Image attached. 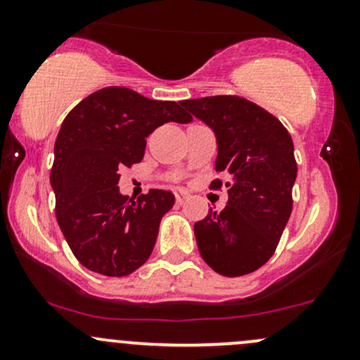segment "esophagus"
<instances>
[{"label": "esophagus", "mask_w": 360, "mask_h": 360, "mask_svg": "<svg viewBox=\"0 0 360 360\" xmlns=\"http://www.w3.org/2000/svg\"><path fill=\"white\" fill-rule=\"evenodd\" d=\"M186 198H188V191H183V189H179V191H176V201L179 205H183L186 201Z\"/></svg>", "instance_id": "34e87169"}]
</instances>
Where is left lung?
<instances>
[{
    "instance_id": "8db88e82",
    "label": "left lung",
    "mask_w": 360,
    "mask_h": 360,
    "mask_svg": "<svg viewBox=\"0 0 360 360\" xmlns=\"http://www.w3.org/2000/svg\"><path fill=\"white\" fill-rule=\"evenodd\" d=\"M217 135L218 172L232 176L221 212L194 223L198 249L214 272L237 278L267 262L292 210V139L274 115L245 98L221 94L181 101ZM220 189L221 181H212Z\"/></svg>"
}]
</instances>
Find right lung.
I'll return each instance as SVG.
<instances>
[{
	"label": "right lung",
	"instance_id": "obj_1",
	"mask_svg": "<svg viewBox=\"0 0 360 360\" xmlns=\"http://www.w3.org/2000/svg\"><path fill=\"white\" fill-rule=\"evenodd\" d=\"M191 120L179 103L118 86L89 94L69 111L53 147L51 184L57 223L82 266L122 278L150 257L174 194L150 189L134 201L120 193L118 169L143 159L146 137L157 127Z\"/></svg>",
	"mask_w": 360,
	"mask_h": 360
}]
</instances>
